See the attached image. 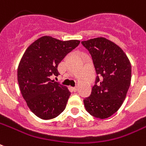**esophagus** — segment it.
Returning <instances> with one entry per match:
<instances>
[{"label":"esophagus","instance_id":"esophagus-1","mask_svg":"<svg viewBox=\"0 0 146 146\" xmlns=\"http://www.w3.org/2000/svg\"><path fill=\"white\" fill-rule=\"evenodd\" d=\"M73 90L74 91V92H76V91H77V86H75V87H73Z\"/></svg>","mask_w":146,"mask_h":146}]
</instances>
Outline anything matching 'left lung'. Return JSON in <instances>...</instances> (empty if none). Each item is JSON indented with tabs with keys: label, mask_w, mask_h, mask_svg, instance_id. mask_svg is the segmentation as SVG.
Here are the masks:
<instances>
[{
	"label": "left lung",
	"mask_w": 146,
	"mask_h": 146,
	"mask_svg": "<svg viewBox=\"0 0 146 146\" xmlns=\"http://www.w3.org/2000/svg\"><path fill=\"white\" fill-rule=\"evenodd\" d=\"M81 43L91 54L99 75L91 95L83 100L84 106L91 115L106 119L118 111L125 99L131 83V63L122 49L106 38Z\"/></svg>",
	"instance_id": "left-lung-1"
}]
</instances>
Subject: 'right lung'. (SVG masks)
<instances>
[{
	"instance_id": "1",
	"label": "right lung",
	"mask_w": 146,
	"mask_h": 146,
	"mask_svg": "<svg viewBox=\"0 0 146 146\" xmlns=\"http://www.w3.org/2000/svg\"><path fill=\"white\" fill-rule=\"evenodd\" d=\"M80 43L43 36L24 52L17 69V81L27 105L37 117L51 119L65 110L70 92L51 80L50 76L59 75V63Z\"/></svg>"
}]
</instances>
